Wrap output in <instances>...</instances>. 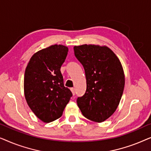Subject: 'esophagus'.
Returning a JSON list of instances; mask_svg holds the SVG:
<instances>
[{"instance_id":"esophagus-1","label":"esophagus","mask_w":151,"mask_h":151,"mask_svg":"<svg viewBox=\"0 0 151 151\" xmlns=\"http://www.w3.org/2000/svg\"><path fill=\"white\" fill-rule=\"evenodd\" d=\"M71 91L72 92V93H73V95H75L76 94V89L75 88H71Z\"/></svg>"}]
</instances>
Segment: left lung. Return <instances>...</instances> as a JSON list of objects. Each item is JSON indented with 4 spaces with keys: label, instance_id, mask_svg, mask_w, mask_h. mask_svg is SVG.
Listing matches in <instances>:
<instances>
[{
    "label": "left lung",
    "instance_id": "left-lung-1",
    "mask_svg": "<svg viewBox=\"0 0 151 151\" xmlns=\"http://www.w3.org/2000/svg\"><path fill=\"white\" fill-rule=\"evenodd\" d=\"M73 50L86 80V92L78 98V106L86 118L102 122L113 114L122 96L125 79L121 63L105 46L83 45Z\"/></svg>",
    "mask_w": 151,
    "mask_h": 151
}]
</instances>
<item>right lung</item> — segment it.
Listing matches in <instances>:
<instances>
[{
	"mask_svg": "<svg viewBox=\"0 0 151 151\" xmlns=\"http://www.w3.org/2000/svg\"><path fill=\"white\" fill-rule=\"evenodd\" d=\"M68 51L64 45H51L34 54L26 67V101L37 117L44 122L60 117L73 96L69 88L64 86L60 71Z\"/></svg>",
	"mask_w": 151,
	"mask_h": 151,
	"instance_id": "1",
	"label": "right lung"
}]
</instances>
